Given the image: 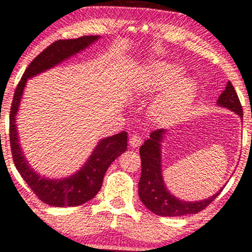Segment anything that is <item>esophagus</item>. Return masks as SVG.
<instances>
[{
	"mask_svg": "<svg viewBox=\"0 0 252 252\" xmlns=\"http://www.w3.org/2000/svg\"><path fill=\"white\" fill-rule=\"evenodd\" d=\"M143 142V138L139 136V134H133L131 138H129L128 143L132 148H138Z\"/></svg>",
	"mask_w": 252,
	"mask_h": 252,
	"instance_id": "esophagus-1",
	"label": "esophagus"
}]
</instances>
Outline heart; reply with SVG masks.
<instances>
[{"label":"heart","mask_w":252,"mask_h":252,"mask_svg":"<svg viewBox=\"0 0 252 252\" xmlns=\"http://www.w3.org/2000/svg\"><path fill=\"white\" fill-rule=\"evenodd\" d=\"M181 74L180 67L169 62H155L143 74V90L158 91L167 86L153 105L154 115L159 120H173L185 114L196 97V84Z\"/></svg>","instance_id":"1"}]
</instances>
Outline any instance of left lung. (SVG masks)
I'll list each match as a JSON object with an SVG mask.
<instances>
[{"instance_id": "1", "label": "left lung", "mask_w": 252, "mask_h": 252, "mask_svg": "<svg viewBox=\"0 0 252 252\" xmlns=\"http://www.w3.org/2000/svg\"><path fill=\"white\" fill-rule=\"evenodd\" d=\"M218 104L243 118L242 104L231 82L227 83L226 89L219 97ZM164 132V129H156L151 132L150 138L145 140L139 149L142 174L138 184V192L140 201L150 212L159 216H183L202 212L220 194L222 189L209 198L198 202L181 201L173 196L164 186L162 178L161 142Z\"/></svg>"}]
</instances>
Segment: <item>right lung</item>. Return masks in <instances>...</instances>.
<instances>
[{
    "label": "right lung",
    "mask_w": 252,
    "mask_h": 252,
    "mask_svg": "<svg viewBox=\"0 0 252 252\" xmlns=\"http://www.w3.org/2000/svg\"><path fill=\"white\" fill-rule=\"evenodd\" d=\"M98 38V36H83L79 38L54 42L31 61L21 77L13 97L9 114V140L13 161L30 189L40 201L51 207H77L94 198L101 190L103 177L112 162L126 151L127 133L123 131L99 140L83 168L75 174L64 179H48L40 177L38 173L31 168L21 151L15 116L18 114L19 104L28 79L61 63L62 61L88 48Z\"/></svg>",
    "instance_id": "add662e5"
}]
</instances>
